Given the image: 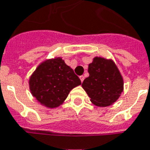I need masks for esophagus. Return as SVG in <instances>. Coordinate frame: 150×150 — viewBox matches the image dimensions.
Listing matches in <instances>:
<instances>
[{
	"instance_id": "1",
	"label": "esophagus",
	"mask_w": 150,
	"mask_h": 150,
	"mask_svg": "<svg viewBox=\"0 0 150 150\" xmlns=\"http://www.w3.org/2000/svg\"><path fill=\"white\" fill-rule=\"evenodd\" d=\"M80 80H81V81L83 82L84 80V76H80Z\"/></svg>"
}]
</instances>
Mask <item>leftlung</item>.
Returning a JSON list of instances; mask_svg holds the SVG:
<instances>
[{"label": "left lung", "instance_id": "1", "mask_svg": "<svg viewBox=\"0 0 150 150\" xmlns=\"http://www.w3.org/2000/svg\"><path fill=\"white\" fill-rule=\"evenodd\" d=\"M89 76L81 86L90 101L97 107H108L115 103L124 89V81L116 64L111 58H93L88 65Z\"/></svg>", "mask_w": 150, "mask_h": 150}]
</instances>
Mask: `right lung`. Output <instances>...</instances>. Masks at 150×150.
I'll use <instances>...</instances> for the list:
<instances>
[{
	"label": "right lung",
	"mask_w": 150,
	"mask_h": 150,
	"mask_svg": "<svg viewBox=\"0 0 150 150\" xmlns=\"http://www.w3.org/2000/svg\"><path fill=\"white\" fill-rule=\"evenodd\" d=\"M28 84L31 95L41 105L56 108L64 103L71 90L81 82L62 58L54 57L46 59L37 66Z\"/></svg>",
	"instance_id": "1"
}]
</instances>
